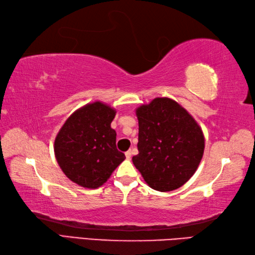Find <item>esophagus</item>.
<instances>
[{"label":"esophagus","mask_w":255,"mask_h":255,"mask_svg":"<svg viewBox=\"0 0 255 255\" xmlns=\"http://www.w3.org/2000/svg\"><path fill=\"white\" fill-rule=\"evenodd\" d=\"M131 154H132L131 150H128V151L125 152V156H126L127 159H130V158H131Z\"/></svg>","instance_id":"obj_1"}]
</instances>
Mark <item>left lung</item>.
<instances>
[{"instance_id": "1", "label": "left lung", "mask_w": 255, "mask_h": 255, "mask_svg": "<svg viewBox=\"0 0 255 255\" xmlns=\"http://www.w3.org/2000/svg\"><path fill=\"white\" fill-rule=\"evenodd\" d=\"M138 154L132 162L153 190L183 186L199 167L204 151L200 126L173 99L154 98L136 109Z\"/></svg>"}]
</instances>
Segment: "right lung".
Here are the masks:
<instances>
[{
	"mask_svg": "<svg viewBox=\"0 0 255 255\" xmlns=\"http://www.w3.org/2000/svg\"><path fill=\"white\" fill-rule=\"evenodd\" d=\"M116 111L102 102L77 109L65 122L54 142V152L63 172L78 186H103L126 157L116 147L111 127Z\"/></svg>",
	"mask_w": 255,
	"mask_h": 255,
	"instance_id": "add662e5",
	"label": "right lung"
}]
</instances>
